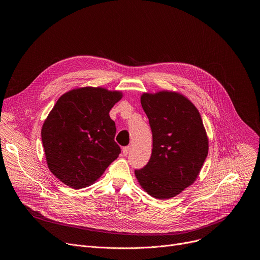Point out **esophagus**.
<instances>
[{
	"mask_svg": "<svg viewBox=\"0 0 260 260\" xmlns=\"http://www.w3.org/2000/svg\"><path fill=\"white\" fill-rule=\"evenodd\" d=\"M128 151H129V146H125L122 148V153L124 156H126L128 154Z\"/></svg>",
	"mask_w": 260,
	"mask_h": 260,
	"instance_id": "1",
	"label": "esophagus"
}]
</instances>
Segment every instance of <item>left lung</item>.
I'll list each match as a JSON object with an SVG mask.
<instances>
[{"mask_svg":"<svg viewBox=\"0 0 260 260\" xmlns=\"http://www.w3.org/2000/svg\"><path fill=\"white\" fill-rule=\"evenodd\" d=\"M143 110L152 132V153L136 170L142 188L158 200L174 198L198 178L209 145L196 106L177 92L143 93Z\"/></svg>","mask_w":260,"mask_h":260,"instance_id":"8db88e82","label":"left lung"}]
</instances>
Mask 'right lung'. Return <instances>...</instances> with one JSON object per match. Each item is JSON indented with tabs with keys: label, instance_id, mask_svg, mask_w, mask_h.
Here are the masks:
<instances>
[{
	"label": "right lung",
	"instance_id": "1",
	"mask_svg": "<svg viewBox=\"0 0 260 260\" xmlns=\"http://www.w3.org/2000/svg\"><path fill=\"white\" fill-rule=\"evenodd\" d=\"M119 91L82 87L62 94L43 123L41 137L50 172L74 189L96 181L121 150L109 112Z\"/></svg>",
	"mask_w": 260,
	"mask_h": 260
}]
</instances>
